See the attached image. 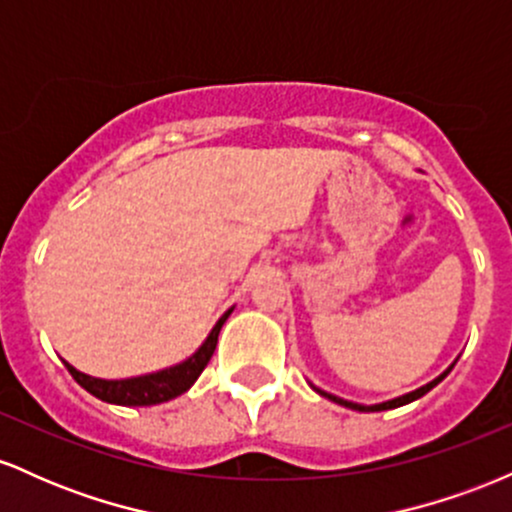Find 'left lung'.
Instances as JSON below:
<instances>
[{
    "label": "left lung",
    "instance_id": "left-lung-1",
    "mask_svg": "<svg viewBox=\"0 0 512 512\" xmlns=\"http://www.w3.org/2000/svg\"><path fill=\"white\" fill-rule=\"evenodd\" d=\"M455 363H457V361H455ZM455 363H452V366H455ZM452 366L445 368L443 373H440L436 380H431V383H426L424 387H419V390H414V392H407V395H402V397H395V399H387V402H380V404H358V402H349V399H342V397H337V395H330V392L320 390V387H315V385H310V387H313V390L317 392V395H322V397L332 399V402L342 404V407H346V409H356V411H385V409H395V407H402V404H409V402H414V399L424 397L426 392H431L433 387H436V385L440 383V380H443L445 375L450 373Z\"/></svg>",
    "mask_w": 512,
    "mask_h": 512
}]
</instances>
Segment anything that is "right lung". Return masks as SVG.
I'll list each match as a JSON object with an SVG mask.
<instances>
[{"instance_id": "right-lung-1", "label": "right lung", "mask_w": 512, "mask_h": 512, "mask_svg": "<svg viewBox=\"0 0 512 512\" xmlns=\"http://www.w3.org/2000/svg\"><path fill=\"white\" fill-rule=\"evenodd\" d=\"M231 313L233 308L226 310V313L219 317L214 330L209 332V337L204 339V344L199 346L195 354L185 358V361L175 363V366L156 370V373L137 375V378L125 380H103L81 373V370H76L72 363L67 361H64V366H67L72 378L84 387L86 392H91L93 397L103 399V402L108 404H120V407H151V404L168 402V399H175L195 385V380L202 375V370L207 368L209 358L214 356L216 342H219V332Z\"/></svg>"}]
</instances>
